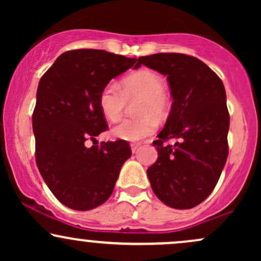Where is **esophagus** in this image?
Segmentation results:
<instances>
[{
  "label": "esophagus",
  "mask_w": 261,
  "mask_h": 261,
  "mask_svg": "<svg viewBox=\"0 0 261 261\" xmlns=\"http://www.w3.org/2000/svg\"><path fill=\"white\" fill-rule=\"evenodd\" d=\"M131 151H133V153H135V152L137 151V148L140 147V143L136 142V143H131Z\"/></svg>",
  "instance_id": "obj_1"
}]
</instances>
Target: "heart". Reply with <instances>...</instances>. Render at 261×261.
<instances>
[{
  "mask_svg": "<svg viewBox=\"0 0 261 261\" xmlns=\"http://www.w3.org/2000/svg\"><path fill=\"white\" fill-rule=\"evenodd\" d=\"M166 86L160 74L151 70L137 71L121 82V88L110 82L101 89L99 107L108 120L118 121L124 114L127 100L141 98L137 104L139 119H126L113 127L114 137L125 141H139L151 136L157 128V120L166 118L169 100Z\"/></svg>",
  "mask_w": 261,
  "mask_h": 261,
  "instance_id": "1",
  "label": "heart"
}]
</instances>
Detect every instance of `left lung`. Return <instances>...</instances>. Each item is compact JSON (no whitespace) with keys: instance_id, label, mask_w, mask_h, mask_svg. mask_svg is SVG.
I'll list each match as a JSON object with an SVG mask.
<instances>
[{"instance_id":"obj_1","label":"left lung","mask_w":261,"mask_h":261,"mask_svg":"<svg viewBox=\"0 0 261 261\" xmlns=\"http://www.w3.org/2000/svg\"><path fill=\"white\" fill-rule=\"evenodd\" d=\"M167 76L173 103L164 128L153 141L158 158L147 169L155 196L173 208H193L216 187L228 157L229 114L220 77L201 60L185 54L141 56ZM179 141L166 145L167 139Z\"/></svg>"}]
</instances>
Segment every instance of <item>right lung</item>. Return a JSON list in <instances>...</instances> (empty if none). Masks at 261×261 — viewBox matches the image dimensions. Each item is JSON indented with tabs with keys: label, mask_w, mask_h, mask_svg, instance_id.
Instances as JSON below:
<instances>
[{
	"label": "right lung",
	"mask_w": 261,
	"mask_h": 261,
	"mask_svg": "<svg viewBox=\"0 0 261 261\" xmlns=\"http://www.w3.org/2000/svg\"><path fill=\"white\" fill-rule=\"evenodd\" d=\"M135 62L104 50H71L40 79L33 113L35 161L47 188L67 207L88 211L106 202L130 158L126 141L94 142L108 128L101 89Z\"/></svg>",
	"instance_id": "right-lung-1"
}]
</instances>
